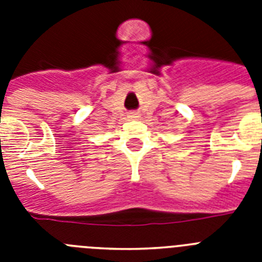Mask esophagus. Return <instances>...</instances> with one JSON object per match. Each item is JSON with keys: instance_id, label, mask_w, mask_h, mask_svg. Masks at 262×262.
<instances>
[{"instance_id": "esophagus-1", "label": "esophagus", "mask_w": 262, "mask_h": 262, "mask_svg": "<svg viewBox=\"0 0 262 262\" xmlns=\"http://www.w3.org/2000/svg\"><path fill=\"white\" fill-rule=\"evenodd\" d=\"M129 118H131V119H136V118H139V114L138 113H131V114H129Z\"/></svg>"}]
</instances>
